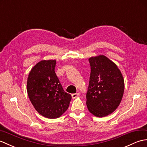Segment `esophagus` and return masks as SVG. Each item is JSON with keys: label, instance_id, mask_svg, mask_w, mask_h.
Masks as SVG:
<instances>
[{"label": "esophagus", "instance_id": "34e87169", "mask_svg": "<svg viewBox=\"0 0 147 147\" xmlns=\"http://www.w3.org/2000/svg\"><path fill=\"white\" fill-rule=\"evenodd\" d=\"M79 96V93H75V94H71V97H72L73 99L76 98L78 96Z\"/></svg>", "mask_w": 147, "mask_h": 147}]
</instances>
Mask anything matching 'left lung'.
Instances as JSON below:
<instances>
[{
  "mask_svg": "<svg viewBox=\"0 0 147 147\" xmlns=\"http://www.w3.org/2000/svg\"><path fill=\"white\" fill-rule=\"evenodd\" d=\"M89 85L86 94L88 110L104 117L117 109L123 98L125 82L117 65L104 55L90 57Z\"/></svg>",
  "mask_w": 147,
  "mask_h": 147,
  "instance_id": "8db88e82",
  "label": "left lung"
}]
</instances>
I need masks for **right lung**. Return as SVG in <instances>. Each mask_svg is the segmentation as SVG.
I'll use <instances>...</instances> for the list:
<instances>
[{
  "label": "right lung",
  "mask_w": 147,
  "mask_h": 147,
  "mask_svg": "<svg viewBox=\"0 0 147 147\" xmlns=\"http://www.w3.org/2000/svg\"><path fill=\"white\" fill-rule=\"evenodd\" d=\"M56 60H41L32 67L27 92L35 109L45 118H59L69 106L71 96L65 92L55 71Z\"/></svg>",
  "instance_id": "right-lung-1"
}]
</instances>
